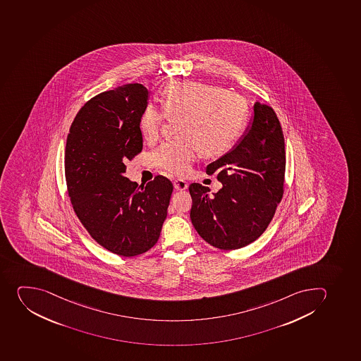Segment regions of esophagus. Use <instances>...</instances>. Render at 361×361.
I'll list each match as a JSON object with an SVG mask.
<instances>
[{"mask_svg": "<svg viewBox=\"0 0 361 361\" xmlns=\"http://www.w3.org/2000/svg\"><path fill=\"white\" fill-rule=\"evenodd\" d=\"M173 185H174V188H176V190H185V189L188 188V183H187L185 180L182 179L174 180Z\"/></svg>", "mask_w": 361, "mask_h": 361, "instance_id": "34e87169", "label": "esophagus"}]
</instances>
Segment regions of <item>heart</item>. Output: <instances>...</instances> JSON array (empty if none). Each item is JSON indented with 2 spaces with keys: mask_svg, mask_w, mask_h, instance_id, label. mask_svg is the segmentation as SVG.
<instances>
[{
  "mask_svg": "<svg viewBox=\"0 0 361 361\" xmlns=\"http://www.w3.org/2000/svg\"><path fill=\"white\" fill-rule=\"evenodd\" d=\"M162 111L147 104L139 128L147 140H156L165 121L180 118V138L165 142L153 154V162L166 172L185 174L199 156H222L240 136L248 118L247 102L221 87L180 81L169 83L162 95Z\"/></svg>",
  "mask_w": 361,
  "mask_h": 361,
  "instance_id": "heart-1",
  "label": "heart"
}]
</instances>
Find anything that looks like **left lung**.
I'll return each instance as SVG.
<instances>
[{
  "instance_id": "left-lung-1",
  "label": "left lung",
  "mask_w": 361,
  "mask_h": 361,
  "mask_svg": "<svg viewBox=\"0 0 361 361\" xmlns=\"http://www.w3.org/2000/svg\"><path fill=\"white\" fill-rule=\"evenodd\" d=\"M285 138L271 106L255 102L253 116L230 151L207 166L217 174V192L200 183L189 185L190 219L205 242L235 250L265 232L281 201L285 181Z\"/></svg>"
}]
</instances>
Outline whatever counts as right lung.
<instances>
[{"label":"right lung","mask_w":361,"mask_h":361,"mask_svg":"<svg viewBox=\"0 0 361 361\" xmlns=\"http://www.w3.org/2000/svg\"><path fill=\"white\" fill-rule=\"evenodd\" d=\"M147 99L140 83L99 94L80 109L67 136L65 174L74 212L96 242L122 257L156 245L173 192L165 176L138 185L124 176L126 160L142 152L139 117Z\"/></svg>","instance_id":"add662e5"}]
</instances>
